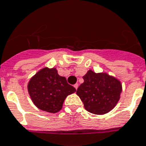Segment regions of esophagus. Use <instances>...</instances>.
<instances>
[{
  "label": "esophagus",
  "instance_id": "34e87169",
  "mask_svg": "<svg viewBox=\"0 0 146 146\" xmlns=\"http://www.w3.org/2000/svg\"><path fill=\"white\" fill-rule=\"evenodd\" d=\"M78 86H79V84H78V83H76V84H74V87H75L76 90H77Z\"/></svg>",
  "mask_w": 146,
  "mask_h": 146
}]
</instances>
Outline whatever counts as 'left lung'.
<instances>
[{"label":"left lung","mask_w":146,"mask_h":146,"mask_svg":"<svg viewBox=\"0 0 146 146\" xmlns=\"http://www.w3.org/2000/svg\"><path fill=\"white\" fill-rule=\"evenodd\" d=\"M83 82L76 90L86 110L102 115L114 108L120 98L122 85L115 78L106 73H96L89 70Z\"/></svg>","instance_id":"obj_1"}]
</instances>
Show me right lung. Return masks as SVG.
Instances as JSON below:
<instances>
[{
	"label": "right lung",
	"mask_w": 146,
	"mask_h": 146,
	"mask_svg": "<svg viewBox=\"0 0 146 146\" xmlns=\"http://www.w3.org/2000/svg\"><path fill=\"white\" fill-rule=\"evenodd\" d=\"M28 92L36 107L55 113L62 109L66 96L76 92V89L55 68H43L31 78Z\"/></svg>",
	"instance_id": "right-lung-1"
}]
</instances>
